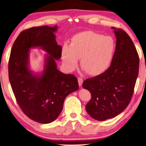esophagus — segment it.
<instances>
[{
    "label": "esophagus",
    "mask_w": 146,
    "mask_h": 146,
    "mask_svg": "<svg viewBox=\"0 0 146 146\" xmlns=\"http://www.w3.org/2000/svg\"><path fill=\"white\" fill-rule=\"evenodd\" d=\"M78 83H79V86L81 87L82 86V82H83V80H82V79L81 78H78Z\"/></svg>",
    "instance_id": "1"
}]
</instances>
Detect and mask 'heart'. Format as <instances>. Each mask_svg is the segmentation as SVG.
Here are the masks:
<instances>
[{"instance_id": "1", "label": "heart", "mask_w": 146, "mask_h": 146, "mask_svg": "<svg viewBox=\"0 0 146 146\" xmlns=\"http://www.w3.org/2000/svg\"><path fill=\"white\" fill-rule=\"evenodd\" d=\"M116 45L110 36L93 31H85L74 35L71 46L65 44L62 59L65 67L72 71L81 58V67L90 76L100 75L108 69L113 60Z\"/></svg>"}]
</instances>
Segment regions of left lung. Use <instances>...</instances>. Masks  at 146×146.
<instances>
[{"instance_id":"left-lung-1","label":"left lung","mask_w":146,"mask_h":146,"mask_svg":"<svg viewBox=\"0 0 146 146\" xmlns=\"http://www.w3.org/2000/svg\"><path fill=\"white\" fill-rule=\"evenodd\" d=\"M112 29L116 44L111 66L104 73L86 79L82 84L92 95L86 111L98 121L116 117L127 107L139 74V58L133 41L123 30Z\"/></svg>"}]
</instances>
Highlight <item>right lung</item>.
<instances>
[{
	"instance_id": "obj_1",
	"label": "right lung",
	"mask_w": 146,
	"mask_h": 146,
	"mask_svg": "<svg viewBox=\"0 0 146 146\" xmlns=\"http://www.w3.org/2000/svg\"><path fill=\"white\" fill-rule=\"evenodd\" d=\"M58 27H32L21 32L14 42L8 65L9 79L22 111L30 119L48 124L63 109L65 98L79 89L78 79L57 69L56 60L62 56L54 32ZM40 47L47 52L41 74L29 68V49Z\"/></svg>"
}]
</instances>
